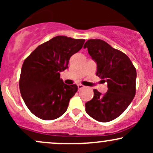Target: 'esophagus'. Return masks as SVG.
<instances>
[{"label": "esophagus", "instance_id": "1", "mask_svg": "<svg viewBox=\"0 0 153 153\" xmlns=\"http://www.w3.org/2000/svg\"><path fill=\"white\" fill-rule=\"evenodd\" d=\"M84 88V86L82 85H81V84H78V91L79 90H81L82 88Z\"/></svg>", "mask_w": 153, "mask_h": 153}]
</instances>
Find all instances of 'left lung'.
Masks as SVG:
<instances>
[{
    "mask_svg": "<svg viewBox=\"0 0 153 153\" xmlns=\"http://www.w3.org/2000/svg\"><path fill=\"white\" fill-rule=\"evenodd\" d=\"M97 65L96 75L106 82L108 91L102 94L96 89L85 111L95 120L108 122L119 117L135 96L136 69L130 59L101 39H89L84 45Z\"/></svg>",
    "mask_w": 153,
    "mask_h": 153,
    "instance_id": "obj_1",
    "label": "left lung"
}]
</instances>
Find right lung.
I'll return each mask as SVG.
<instances>
[{
	"instance_id": "obj_1",
	"label": "right lung",
	"mask_w": 153,
	"mask_h": 153,
	"mask_svg": "<svg viewBox=\"0 0 153 153\" xmlns=\"http://www.w3.org/2000/svg\"><path fill=\"white\" fill-rule=\"evenodd\" d=\"M84 42L85 39L55 36L38 46L24 60L19 80L21 95L38 118L53 120L68 109L78 86L65 84L59 73L68 69L71 57Z\"/></svg>"
}]
</instances>
